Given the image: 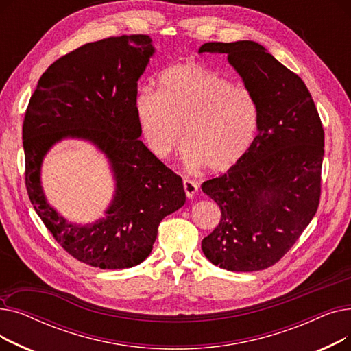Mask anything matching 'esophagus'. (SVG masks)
<instances>
[{
  "mask_svg": "<svg viewBox=\"0 0 351 351\" xmlns=\"http://www.w3.org/2000/svg\"><path fill=\"white\" fill-rule=\"evenodd\" d=\"M183 189H185V193L188 197H193L195 193L197 192V185L193 180L185 178L183 179Z\"/></svg>",
  "mask_w": 351,
  "mask_h": 351,
  "instance_id": "esophagus-1",
  "label": "esophagus"
}]
</instances>
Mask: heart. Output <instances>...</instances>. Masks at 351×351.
<instances>
[{"label":"heart","mask_w":351,"mask_h":351,"mask_svg":"<svg viewBox=\"0 0 351 351\" xmlns=\"http://www.w3.org/2000/svg\"><path fill=\"white\" fill-rule=\"evenodd\" d=\"M135 115L149 151L166 158L180 138L183 159L209 171H226L254 138L257 106L250 92L196 64L173 65L159 77V89L139 88Z\"/></svg>","instance_id":"heart-1"}]
</instances>
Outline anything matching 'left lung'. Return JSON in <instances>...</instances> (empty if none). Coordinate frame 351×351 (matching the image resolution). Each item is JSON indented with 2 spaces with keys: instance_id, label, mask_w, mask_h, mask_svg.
Masks as SVG:
<instances>
[{
  "instance_id": "8db88e82",
  "label": "left lung",
  "mask_w": 351,
  "mask_h": 351,
  "mask_svg": "<svg viewBox=\"0 0 351 351\" xmlns=\"http://www.w3.org/2000/svg\"><path fill=\"white\" fill-rule=\"evenodd\" d=\"M200 52L228 53L256 102L259 131L226 173L202 183L222 213L202 250L226 270H263L282 259L317 212L324 129L302 78L261 44L206 43Z\"/></svg>"
}]
</instances>
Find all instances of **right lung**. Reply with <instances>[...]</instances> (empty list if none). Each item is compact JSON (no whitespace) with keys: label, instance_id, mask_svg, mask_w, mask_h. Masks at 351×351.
Listing matches in <instances>:
<instances>
[{"label":"right lung","instance_id":"obj_1","mask_svg":"<svg viewBox=\"0 0 351 351\" xmlns=\"http://www.w3.org/2000/svg\"><path fill=\"white\" fill-rule=\"evenodd\" d=\"M143 34L85 44L51 64L25 110L23 145L31 204L61 247L89 266L126 269L143 262L160 220L185 205L182 178L139 139L134 99L154 47ZM64 137L95 143L108 156L117 191L107 216L94 226L68 224L47 204L40 163Z\"/></svg>","mask_w":351,"mask_h":351}]
</instances>
